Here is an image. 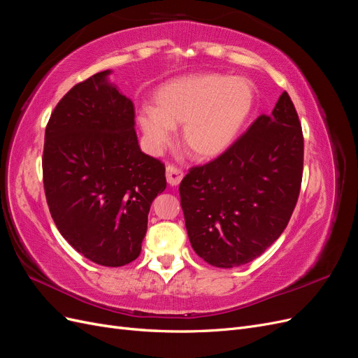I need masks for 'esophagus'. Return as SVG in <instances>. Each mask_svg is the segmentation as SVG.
Returning a JSON list of instances; mask_svg holds the SVG:
<instances>
[{
	"label": "esophagus",
	"instance_id": "esophagus-1",
	"mask_svg": "<svg viewBox=\"0 0 358 358\" xmlns=\"http://www.w3.org/2000/svg\"><path fill=\"white\" fill-rule=\"evenodd\" d=\"M166 178H167L169 185L178 187L179 183H180V180H182V178H183V173H182L178 167L169 164V166L166 167Z\"/></svg>",
	"mask_w": 358,
	"mask_h": 358
}]
</instances>
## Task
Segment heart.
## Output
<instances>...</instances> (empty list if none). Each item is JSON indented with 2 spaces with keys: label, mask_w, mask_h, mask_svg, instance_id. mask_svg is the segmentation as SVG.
Returning a JSON list of instances; mask_svg holds the SVG:
<instances>
[{
  "label": "heart",
  "mask_w": 358,
  "mask_h": 358,
  "mask_svg": "<svg viewBox=\"0 0 358 358\" xmlns=\"http://www.w3.org/2000/svg\"><path fill=\"white\" fill-rule=\"evenodd\" d=\"M154 107L137 115L150 152L159 154L182 125V145L199 159L222 155L239 136L254 106V88L245 78L188 74L161 85Z\"/></svg>",
  "instance_id": "1"
}]
</instances>
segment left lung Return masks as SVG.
Masks as SVG:
<instances>
[{"label":"left lung","instance_id":"obj_1","mask_svg":"<svg viewBox=\"0 0 358 358\" xmlns=\"http://www.w3.org/2000/svg\"><path fill=\"white\" fill-rule=\"evenodd\" d=\"M303 133L282 92L222 155L189 169L179 185L194 251L230 268L252 262L282 234L300 194Z\"/></svg>","mask_w":358,"mask_h":358}]
</instances>
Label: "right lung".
<instances>
[{"instance_id": "add662e5", "label": "right lung", "mask_w": 358, "mask_h": 358, "mask_svg": "<svg viewBox=\"0 0 358 358\" xmlns=\"http://www.w3.org/2000/svg\"><path fill=\"white\" fill-rule=\"evenodd\" d=\"M96 73L62 96L43 149V183L57 229L91 262L119 267L142 251L166 167L140 150L134 104Z\"/></svg>"}]
</instances>
